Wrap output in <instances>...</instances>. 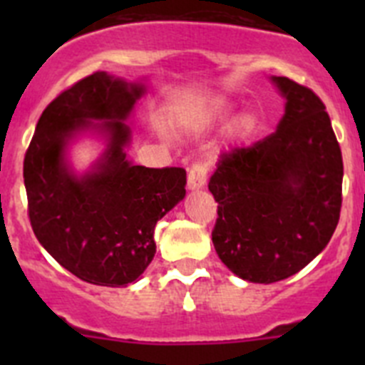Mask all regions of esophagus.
Returning a JSON list of instances; mask_svg holds the SVG:
<instances>
[{
    "mask_svg": "<svg viewBox=\"0 0 365 365\" xmlns=\"http://www.w3.org/2000/svg\"><path fill=\"white\" fill-rule=\"evenodd\" d=\"M206 173H208L206 164L202 163L192 164V168H190V172H188V182H186L188 190L202 188V186L206 185Z\"/></svg>",
    "mask_w": 365,
    "mask_h": 365,
    "instance_id": "esophagus-1",
    "label": "esophagus"
}]
</instances>
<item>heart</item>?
Here are the masks:
<instances>
[{
    "label": "heart",
    "mask_w": 365,
    "mask_h": 365,
    "mask_svg": "<svg viewBox=\"0 0 365 365\" xmlns=\"http://www.w3.org/2000/svg\"><path fill=\"white\" fill-rule=\"evenodd\" d=\"M230 109V104H228L227 100H215L214 104L210 106L208 109V118H215V117H221L225 113ZM257 125V117L254 113H243L241 117H237V120L234 122V135L237 137H248V135H252L254 130H256Z\"/></svg>",
    "instance_id": "heart-1"
}]
</instances>
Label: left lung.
<instances>
[{
    "label": "left lung",
    "instance_id": "1",
    "mask_svg": "<svg viewBox=\"0 0 365 365\" xmlns=\"http://www.w3.org/2000/svg\"><path fill=\"white\" fill-rule=\"evenodd\" d=\"M285 115L272 135L221 155L208 190L212 241L245 282L274 283L309 265L340 219L344 163L325 106L309 87L272 76Z\"/></svg>",
    "mask_w": 365,
    "mask_h": 365
}]
</instances>
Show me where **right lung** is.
Returning <instances> with one entry per match:
<instances>
[{
    "mask_svg": "<svg viewBox=\"0 0 365 365\" xmlns=\"http://www.w3.org/2000/svg\"><path fill=\"white\" fill-rule=\"evenodd\" d=\"M143 82L106 71L66 89L41 113L24 160L29 219L41 247L93 285L137 282L155 256V225L186 195L182 168L135 166L125 153ZM83 133L106 150L83 174L68 163V146Z\"/></svg>",
    "mask_w": 365,
    "mask_h": 365,
    "instance_id": "obj_1",
    "label": "right lung"
}]
</instances>
